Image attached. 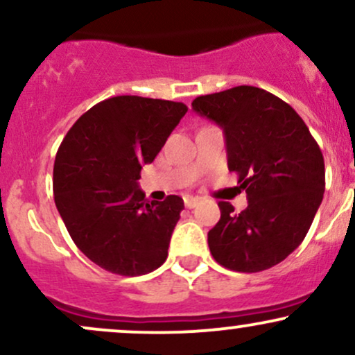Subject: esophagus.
Wrapping results in <instances>:
<instances>
[{
    "instance_id": "1",
    "label": "esophagus",
    "mask_w": 355,
    "mask_h": 355,
    "mask_svg": "<svg viewBox=\"0 0 355 355\" xmlns=\"http://www.w3.org/2000/svg\"><path fill=\"white\" fill-rule=\"evenodd\" d=\"M198 200H200V198H198V197H191V195H187V197L183 198V202H185L187 209H193V207L198 203Z\"/></svg>"
}]
</instances>
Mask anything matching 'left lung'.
<instances>
[{"label": "left lung", "instance_id": "1", "mask_svg": "<svg viewBox=\"0 0 355 355\" xmlns=\"http://www.w3.org/2000/svg\"><path fill=\"white\" fill-rule=\"evenodd\" d=\"M191 108L223 130L229 170L248 198L240 214L218 202L211 255L235 272L277 266L302 243L324 197L319 145L295 110L262 88L242 85L198 96Z\"/></svg>", "mask_w": 355, "mask_h": 355}]
</instances>
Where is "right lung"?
Here are the masks:
<instances>
[{"label":"right lung","mask_w":355,"mask_h":355,"mask_svg":"<svg viewBox=\"0 0 355 355\" xmlns=\"http://www.w3.org/2000/svg\"><path fill=\"white\" fill-rule=\"evenodd\" d=\"M187 110L178 101L113 96L83 113L61 141L56 209L76 247L112 274L144 275L166 260L183 200L148 202L138 178Z\"/></svg>","instance_id":"1"}]
</instances>
